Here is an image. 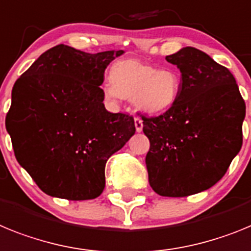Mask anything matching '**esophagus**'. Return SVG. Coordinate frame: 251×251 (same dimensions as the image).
Masks as SVG:
<instances>
[{
  "label": "esophagus",
  "mask_w": 251,
  "mask_h": 251,
  "mask_svg": "<svg viewBox=\"0 0 251 251\" xmlns=\"http://www.w3.org/2000/svg\"><path fill=\"white\" fill-rule=\"evenodd\" d=\"M134 123H135V128H136V131L138 132L143 131V121H141L139 117H135Z\"/></svg>",
  "instance_id": "1"
}]
</instances>
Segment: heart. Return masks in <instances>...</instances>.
Returning <instances> with one entry per match:
<instances>
[{"mask_svg":"<svg viewBox=\"0 0 251 251\" xmlns=\"http://www.w3.org/2000/svg\"><path fill=\"white\" fill-rule=\"evenodd\" d=\"M110 79L102 86L107 99H132L136 110L147 115H162L173 108L182 87V78L176 69H158L138 59L113 63Z\"/></svg>","mask_w":251,"mask_h":251,"instance_id":"obj_1","label":"heart"}]
</instances>
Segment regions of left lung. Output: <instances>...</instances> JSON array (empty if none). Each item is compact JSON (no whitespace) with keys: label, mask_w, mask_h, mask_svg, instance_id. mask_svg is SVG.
Returning <instances> with one entry per match:
<instances>
[{"label":"left lung","mask_w":251,"mask_h":251,"mask_svg":"<svg viewBox=\"0 0 251 251\" xmlns=\"http://www.w3.org/2000/svg\"><path fill=\"white\" fill-rule=\"evenodd\" d=\"M182 73L178 101L158 117H143L152 191L186 197L215 186L243 144L245 102L234 75L202 50L165 56Z\"/></svg>","instance_id":"left-lung-1"}]
</instances>
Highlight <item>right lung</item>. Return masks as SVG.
Masks as SVG:
<instances>
[{"instance_id": "right-lung-1", "label": "right lung", "mask_w": 251, "mask_h": 251, "mask_svg": "<svg viewBox=\"0 0 251 251\" xmlns=\"http://www.w3.org/2000/svg\"><path fill=\"white\" fill-rule=\"evenodd\" d=\"M119 51L89 54L59 44L15 82L6 128L15 156L51 197L93 200L108 158L135 134L134 119L104 108V69Z\"/></svg>"}]
</instances>
